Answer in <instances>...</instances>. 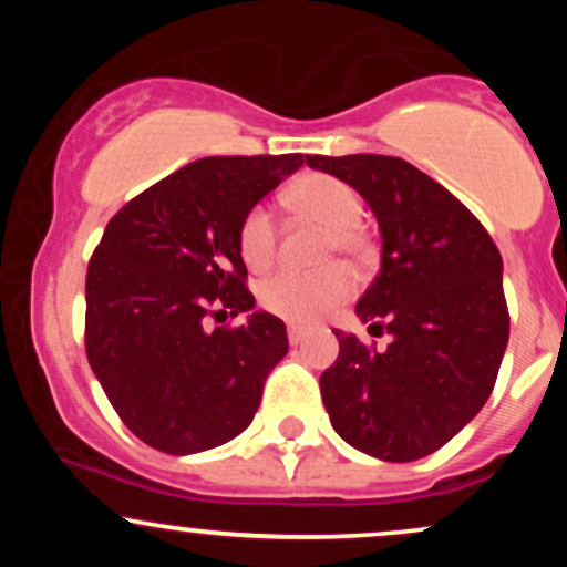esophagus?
Instances as JSON below:
<instances>
[{
    "label": "esophagus",
    "instance_id": "obj_1",
    "mask_svg": "<svg viewBox=\"0 0 567 567\" xmlns=\"http://www.w3.org/2000/svg\"><path fill=\"white\" fill-rule=\"evenodd\" d=\"M288 341L290 347H298V343L306 341V330L303 328H296V324H290L288 328Z\"/></svg>",
    "mask_w": 567,
    "mask_h": 567
}]
</instances>
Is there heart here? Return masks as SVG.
Returning a JSON list of instances; mask_svg holds the SVG:
<instances>
[{"mask_svg":"<svg viewBox=\"0 0 567 567\" xmlns=\"http://www.w3.org/2000/svg\"><path fill=\"white\" fill-rule=\"evenodd\" d=\"M290 205L306 218L328 226L324 261H362L368 252L365 234L360 229L362 199L354 186L328 173H309L296 181L288 194ZM279 229L269 205H252L239 224V252L250 269H266L277 258ZM357 290V277L347 266H328L320 271L285 269L266 277L258 290L269 315L292 324L320 322L336 306L347 303Z\"/></svg>","mask_w":567,"mask_h":567,"instance_id":"obj_1","label":"heart"}]
</instances>
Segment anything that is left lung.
I'll return each mask as SVG.
<instances>
[{"label":"left lung","instance_id":"8db88e82","mask_svg":"<svg viewBox=\"0 0 567 567\" xmlns=\"http://www.w3.org/2000/svg\"><path fill=\"white\" fill-rule=\"evenodd\" d=\"M368 202L381 229V271L357 301L383 351L336 330L338 360L320 389L330 424L381 461L424 458L483 410L496 383L509 309L501 252L485 226L419 167L383 154L306 157Z\"/></svg>","mask_w":567,"mask_h":567}]
</instances>
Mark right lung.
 Wrapping results in <instances>:
<instances>
[{
	"instance_id": "right-lung-1",
	"label": "right lung",
	"mask_w": 567,
	"mask_h": 567,
	"mask_svg": "<svg viewBox=\"0 0 567 567\" xmlns=\"http://www.w3.org/2000/svg\"><path fill=\"white\" fill-rule=\"evenodd\" d=\"M301 165L303 154L197 159L109 220L87 266L84 349L146 445L188 455L250 426L288 330L252 309L239 224ZM239 310L251 311L239 329L204 330L205 316Z\"/></svg>"
}]
</instances>
